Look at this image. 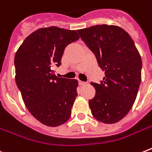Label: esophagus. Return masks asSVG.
Masks as SVG:
<instances>
[{"instance_id": "esophagus-1", "label": "esophagus", "mask_w": 152, "mask_h": 152, "mask_svg": "<svg viewBox=\"0 0 152 152\" xmlns=\"http://www.w3.org/2000/svg\"><path fill=\"white\" fill-rule=\"evenodd\" d=\"M79 84L80 86H84L87 85V83L86 82H83V81H79Z\"/></svg>"}]
</instances>
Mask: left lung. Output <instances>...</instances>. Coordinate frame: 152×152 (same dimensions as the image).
Returning <instances> with one entry per match:
<instances>
[{"label": "left lung", "instance_id": "left-lung-1", "mask_svg": "<svg viewBox=\"0 0 152 152\" xmlns=\"http://www.w3.org/2000/svg\"><path fill=\"white\" fill-rule=\"evenodd\" d=\"M77 32L104 71L101 83H91L95 97L89 100L93 117L113 124L126 116L137 99L141 82L142 60L131 36L116 25H95Z\"/></svg>", "mask_w": 152, "mask_h": 152}]
</instances>
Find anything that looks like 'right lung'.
<instances>
[{"instance_id":"1","label":"right lung","mask_w":152,"mask_h":152,"mask_svg":"<svg viewBox=\"0 0 152 152\" xmlns=\"http://www.w3.org/2000/svg\"><path fill=\"white\" fill-rule=\"evenodd\" d=\"M80 36L76 31L43 27L27 36L15 55V83L25 106L42 124L57 127L69 120L77 96L78 80L60 78L64 49Z\"/></svg>"}]
</instances>
